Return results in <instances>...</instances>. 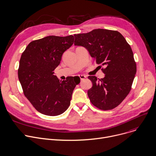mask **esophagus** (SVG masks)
<instances>
[{"label":"esophagus","instance_id":"esophagus-1","mask_svg":"<svg viewBox=\"0 0 156 156\" xmlns=\"http://www.w3.org/2000/svg\"><path fill=\"white\" fill-rule=\"evenodd\" d=\"M79 77H80V80H83V79H85L87 77H86V76H84V75H79Z\"/></svg>","mask_w":156,"mask_h":156}]
</instances>
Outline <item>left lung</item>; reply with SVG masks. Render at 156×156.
Listing matches in <instances>:
<instances>
[{"mask_svg": "<svg viewBox=\"0 0 156 156\" xmlns=\"http://www.w3.org/2000/svg\"><path fill=\"white\" fill-rule=\"evenodd\" d=\"M74 45L87 49L102 68L104 78L88 76L92 87L88 90L91 103L107 111L119 106L130 93L136 73V65L130 45L117 30L96 29L74 34Z\"/></svg>", "mask_w": 156, "mask_h": 156, "instance_id": "obj_1", "label": "left lung"}]
</instances>
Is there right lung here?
<instances>
[{
    "label": "right lung",
    "instance_id": "1",
    "mask_svg": "<svg viewBox=\"0 0 156 156\" xmlns=\"http://www.w3.org/2000/svg\"><path fill=\"white\" fill-rule=\"evenodd\" d=\"M74 40L72 35L49 36L30 42L21 55L18 75L24 95L43 114L55 116L65 112L75 87L80 83L74 77L61 81L53 75Z\"/></svg>",
    "mask_w": 156,
    "mask_h": 156
}]
</instances>
